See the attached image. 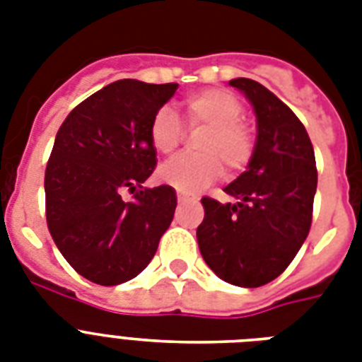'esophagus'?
<instances>
[{"mask_svg": "<svg viewBox=\"0 0 362 362\" xmlns=\"http://www.w3.org/2000/svg\"><path fill=\"white\" fill-rule=\"evenodd\" d=\"M193 197L189 195H184V193H178V203H187V201H192Z\"/></svg>", "mask_w": 362, "mask_h": 362, "instance_id": "obj_1", "label": "esophagus"}]
</instances>
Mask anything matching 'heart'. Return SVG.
Wrapping results in <instances>:
<instances>
[{
	"mask_svg": "<svg viewBox=\"0 0 362 362\" xmlns=\"http://www.w3.org/2000/svg\"><path fill=\"white\" fill-rule=\"evenodd\" d=\"M184 116L189 129H204L199 136V156L173 159L159 169V180L180 193H199L223 175L240 173L252 161L255 152V133L242 120L244 107L226 90H203L184 99ZM150 146L159 156H173L184 141V129L169 107L153 115L148 127Z\"/></svg>",
	"mask_w": 362,
	"mask_h": 362,
	"instance_id": "1",
	"label": "heart"
}]
</instances>
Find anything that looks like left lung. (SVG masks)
<instances>
[{
	"instance_id": "obj_1",
	"label": "left lung",
	"mask_w": 362,
	"mask_h": 362,
	"mask_svg": "<svg viewBox=\"0 0 362 362\" xmlns=\"http://www.w3.org/2000/svg\"><path fill=\"white\" fill-rule=\"evenodd\" d=\"M229 84L252 101L257 142L247 170L226 187L238 203L201 199L204 220L197 240L221 280L259 287L289 267L308 237L317 169L308 133L284 101L252 78Z\"/></svg>"
}]
</instances>
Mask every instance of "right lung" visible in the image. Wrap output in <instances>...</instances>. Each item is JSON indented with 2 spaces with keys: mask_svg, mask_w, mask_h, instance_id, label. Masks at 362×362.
<instances>
[{
  "mask_svg": "<svg viewBox=\"0 0 362 362\" xmlns=\"http://www.w3.org/2000/svg\"><path fill=\"white\" fill-rule=\"evenodd\" d=\"M176 88L116 81L76 105L58 129L45 170L47 226L67 263L93 284L135 278L173 221L175 189L142 184L158 163L148 127Z\"/></svg>",
  "mask_w": 362,
  "mask_h": 362,
  "instance_id": "obj_1",
  "label": "right lung"
}]
</instances>
